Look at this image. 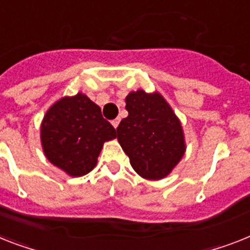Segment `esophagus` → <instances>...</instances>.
I'll return each mask as SVG.
<instances>
[{
	"label": "esophagus",
	"instance_id": "obj_1",
	"mask_svg": "<svg viewBox=\"0 0 250 250\" xmlns=\"http://www.w3.org/2000/svg\"><path fill=\"white\" fill-rule=\"evenodd\" d=\"M119 123H120V120H119V119H115V120L111 121V124H112V126L115 127V129H116V127L119 126Z\"/></svg>",
	"mask_w": 250,
	"mask_h": 250
}]
</instances>
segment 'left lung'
<instances>
[{"mask_svg":"<svg viewBox=\"0 0 250 250\" xmlns=\"http://www.w3.org/2000/svg\"><path fill=\"white\" fill-rule=\"evenodd\" d=\"M125 103L129 115L117 126L116 137L130 165L147 180L168 176L187 150L181 121L158 92H130Z\"/></svg>","mask_w":250,"mask_h":250,"instance_id":"obj_1","label":"left lung"}]
</instances>
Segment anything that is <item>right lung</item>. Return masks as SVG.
Returning <instances> with one entry per match:
<instances>
[{
    "mask_svg": "<svg viewBox=\"0 0 250 250\" xmlns=\"http://www.w3.org/2000/svg\"><path fill=\"white\" fill-rule=\"evenodd\" d=\"M115 138V127L103 119L100 106L82 92L56 101L41 124L43 153L71 177L90 172L103 144Z\"/></svg>",
    "mask_w": 250,
    "mask_h": 250,
    "instance_id": "1",
    "label": "right lung"
}]
</instances>
